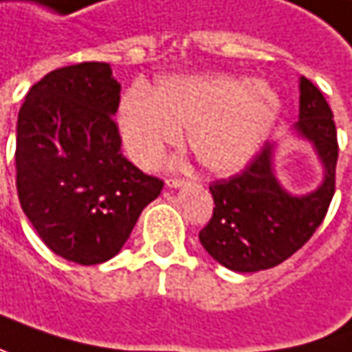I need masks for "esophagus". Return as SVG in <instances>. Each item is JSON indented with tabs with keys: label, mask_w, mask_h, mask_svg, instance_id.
I'll return each instance as SVG.
<instances>
[{
	"label": "esophagus",
	"mask_w": 352,
	"mask_h": 352,
	"mask_svg": "<svg viewBox=\"0 0 352 352\" xmlns=\"http://www.w3.org/2000/svg\"><path fill=\"white\" fill-rule=\"evenodd\" d=\"M181 185H185V179L183 177H169L167 179V187H171V189H177Z\"/></svg>",
	"instance_id": "obj_1"
}]
</instances>
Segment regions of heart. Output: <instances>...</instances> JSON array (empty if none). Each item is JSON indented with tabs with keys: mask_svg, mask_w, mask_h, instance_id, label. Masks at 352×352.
<instances>
[{
	"mask_svg": "<svg viewBox=\"0 0 352 352\" xmlns=\"http://www.w3.org/2000/svg\"><path fill=\"white\" fill-rule=\"evenodd\" d=\"M279 97L241 77L171 79L153 95L133 89L119 105V133L131 161L151 169L189 131L195 159L213 173H231L257 153L279 115Z\"/></svg>",
	"mask_w": 352,
	"mask_h": 352,
	"instance_id": "1",
	"label": "heart"
}]
</instances>
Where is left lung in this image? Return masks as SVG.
Masks as SVG:
<instances>
[{
    "mask_svg": "<svg viewBox=\"0 0 352 352\" xmlns=\"http://www.w3.org/2000/svg\"><path fill=\"white\" fill-rule=\"evenodd\" d=\"M297 129L315 143L324 165V181L315 193L291 197L273 173V145L265 143L249 165L229 179L209 185L213 215L199 231L211 257L239 273H255L280 265L313 237L335 195L339 159L333 111L309 79H300Z\"/></svg>",
    "mask_w": 352,
    "mask_h": 352,
    "instance_id": "1",
    "label": "left lung"
}]
</instances>
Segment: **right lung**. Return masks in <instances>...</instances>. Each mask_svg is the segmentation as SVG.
Returning <instances> with one entry per match:
<instances>
[{
	"mask_svg": "<svg viewBox=\"0 0 352 352\" xmlns=\"http://www.w3.org/2000/svg\"><path fill=\"white\" fill-rule=\"evenodd\" d=\"M119 91L109 63L83 61L37 81L17 117L21 209L55 255L79 265L115 257L163 189L121 153Z\"/></svg>",
	"mask_w": 352,
	"mask_h": 352,
	"instance_id": "1",
	"label": "right lung"
}]
</instances>
